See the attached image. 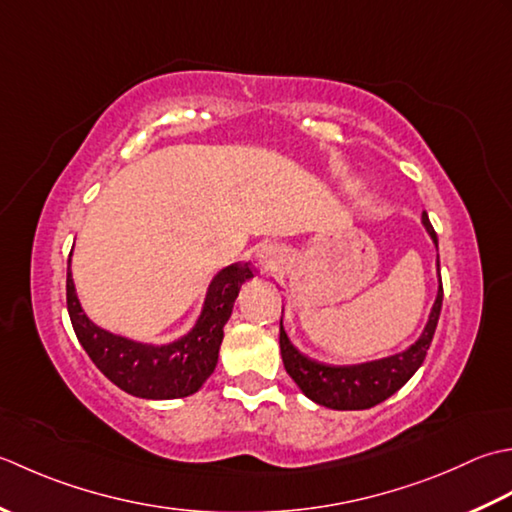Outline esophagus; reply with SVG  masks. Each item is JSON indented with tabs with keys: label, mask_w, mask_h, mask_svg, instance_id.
Returning a JSON list of instances; mask_svg holds the SVG:
<instances>
[{
	"label": "esophagus",
	"mask_w": 512,
	"mask_h": 512,
	"mask_svg": "<svg viewBox=\"0 0 512 512\" xmlns=\"http://www.w3.org/2000/svg\"><path fill=\"white\" fill-rule=\"evenodd\" d=\"M278 249L276 247H260V252L256 254V263L260 265V269L265 271H274L278 265Z\"/></svg>",
	"instance_id": "esophagus-1"
}]
</instances>
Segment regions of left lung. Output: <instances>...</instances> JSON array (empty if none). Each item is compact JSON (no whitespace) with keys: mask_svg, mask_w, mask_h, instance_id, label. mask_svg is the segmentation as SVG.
<instances>
[{"mask_svg":"<svg viewBox=\"0 0 512 512\" xmlns=\"http://www.w3.org/2000/svg\"><path fill=\"white\" fill-rule=\"evenodd\" d=\"M426 232L431 234L437 247V234L429 221V216H422ZM437 269H440V258H437ZM444 287L440 278V289H437L435 305L431 309L429 322H426L424 333L415 344L402 353H395L391 358H382L375 362L353 364V367H333V364H322L309 360L289 342L283 320H280V353H283V364L302 393L318 402L320 406L338 411H360L371 409V406L384 402L391 395L402 389L411 375L420 369L426 358V351L431 347L433 333L440 320Z\"/></svg>","mask_w":512,"mask_h":512,"instance_id":"8db88e82","label":"left lung"}]
</instances>
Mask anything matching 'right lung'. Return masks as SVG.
<instances>
[{
	"label": "right lung",
	"instance_id": "1",
	"mask_svg": "<svg viewBox=\"0 0 512 512\" xmlns=\"http://www.w3.org/2000/svg\"><path fill=\"white\" fill-rule=\"evenodd\" d=\"M254 276L249 265H229L207 289L203 314L185 338L163 347L141 344L92 325L83 314L75 283L68 271L66 302L72 329L90 360L110 382L130 395L145 400H174L192 395L203 387L216 369L223 327L232 316L234 300L247 278Z\"/></svg>",
	"mask_w": 512,
	"mask_h": 512
}]
</instances>
